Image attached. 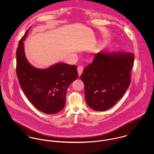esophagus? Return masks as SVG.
Wrapping results in <instances>:
<instances>
[{
  "instance_id": "esophagus-1",
  "label": "esophagus",
  "mask_w": 154,
  "mask_h": 154,
  "mask_svg": "<svg viewBox=\"0 0 154 154\" xmlns=\"http://www.w3.org/2000/svg\"><path fill=\"white\" fill-rule=\"evenodd\" d=\"M83 69H84L83 66H79L78 67V75H79V76H80L81 75V74L82 73Z\"/></svg>"
}]
</instances>
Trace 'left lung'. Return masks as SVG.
I'll return each mask as SVG.
<instances>
[{"label":"left lung","mask_w":154,"mask_h":154,"mask_svg":"<svg viewBox=\"0 0 154 154\" xmlns=\"http://www.w3.org/2000/svg\"><path fill=\"white\" fill-rule=\"evenodd\" d=\"M133 64L134 55L130 53L100 51L95 54L81 76L88 106L100 111L114 106L130 85Z\"/></svg>","instance_id":"8db88e82"}]
</instances>
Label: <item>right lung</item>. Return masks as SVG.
Instances as JSON below:
<instances>
[{
	"mask_svg": "<svg viewBox=\"0 0 154 154\" xmlns=\"http://www.w3.org/2000/svg\"><path fill=\"white\" fill-rule=\"evenodd\" d=\"M29 29L20 40L17 50L18 79L25 95L37 109L46 114H55L65 106L66 90L78 76L77 67L63 63L47 69L31 66L25 57L23 43Z\"/></svg>",
	"mask_w": 154,
	"mask_h": 154,
	"instance_id": "obj_1",
	"label": "right lung"
}]
</instances>
